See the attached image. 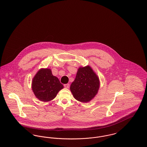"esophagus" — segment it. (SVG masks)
Here are the masks:
<instances>
[{"instance_id":"34e87169","label":"esophagus","mask_w":147,"mask_h":147,"mask_svg":"<svg viewBox=\"0 0 147 147\" xmlns=\"http://www.w3.org/2000/svg\"><path fill=\"white\" fill-rule=\"evenodd\" d=\"M64 86L65 88H67V89H68V88H69L70 85H69V84H64Z\"/></svg>"}]
</instances>
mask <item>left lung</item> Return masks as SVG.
I'll return each mask as SVG.
<instances>
[{
	"label": "left lung",
	"mask_w": 147,
	"mask_h": 147,
	"mask_svg": "<svg viewBox=\"0 0 147 147\" xmlns=\"http://www.w3.org/2000/svg\"><path fill=\"white\" fill-rule=\"evenodd\" d=\"M99 88V78L89 65L79 68L76 79L70 86L74 98L85 103L94 98Z\"/></svg>",
	"instance_id": "left-lung-1"
}]
</instances>
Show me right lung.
Returning <instances> with one entry per match:
<instances>
[{"instance_id": "obj_1", "label": "right lung", "mask_w": 147, "mask_h": 147, "mask_svg": "<svg viewBox=\"0 0 147 147\" xmlns=\"http://www.w3.org/2000/svg\"><path fill=\"white\" fill-rule=\"evenodd\" d=\"M58 78L53 76L48 68H41L36 74L32 81V90L36 98L43 102H48L56 98L63 88Z\"/></svg>"}]
</instances>
